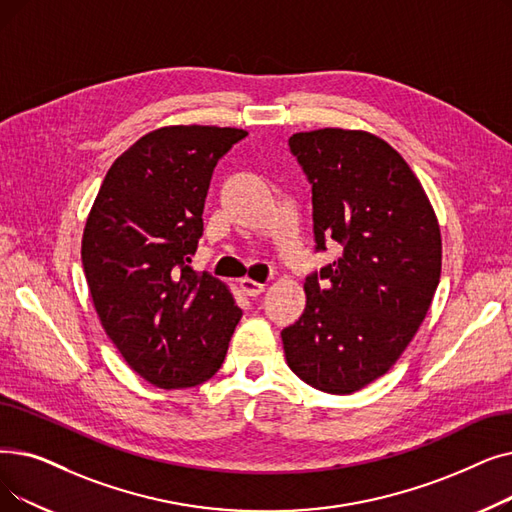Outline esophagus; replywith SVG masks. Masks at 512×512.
<instances>
[{
    "label": "esophagus",
    "instance_id": "34e87169",
    "mask_svg": "<svg viewBox=\"0 0 512 512\" xmlns=\"http://www.w3.org/2000/svg\"><path fill=\"white\" fill-rule=\"evenodd\" d=\"M240 288H242L244 295L257 297V295H261V293L265 291V284L255 282V280H251V278H242V280H240Z\"/></svg>",
    "mask_w": 512,
    "mask_h": 512
}]
</instances>
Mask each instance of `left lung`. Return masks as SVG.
Masks as SVG:
<instances>
[{"label":"left lung","instance_id":"left-lung-1","mask_svg":"<svg viewBox=\"0 0 512 512\" xmlns=\"http://www.w3.org/2000/svg\"><path fill=\"white\" fill-rule=\"evenodd\" d=\"M311 184L318 251L341 257L303 284L301 318L282 330L286 364L324 393L370 385L399 360L441 276V232L420 180L391 144L362 129L288 138Z\"/></svg>","mask_w":512,"mask_h":512}]
</instances>
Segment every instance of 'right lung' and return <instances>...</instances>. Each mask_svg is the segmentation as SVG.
Returning a JSON list of instances; mask_svg holds the SVG:
<instances>
[{
  "instance_id": "add662e5",
  "label": "right lung",
  "mask_w": 512,
  "mask_h": 512,
  "mask_svg": "<svg viewBox=\"0 0 512 512\" xmlns=\"http://www.w3.org/2000/svg\"><path fill=\"white\" fill-rule=\"evenodd\" d=\"M244 136L217 125L146 133L110 165L87 215L81 261L100 324L159 389L209 381L242 318L230 286L188 263L213 169Z\"/></svg>"
}]
</instances>
